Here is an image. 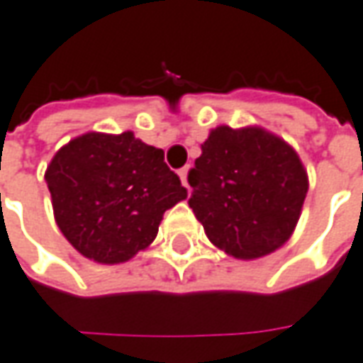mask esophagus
<instances>
[{"mask_svg": "<svg viewBox=\"0 0 363 363\" xmlns=\"http://www.w3.org/2000/svg\"><path fill=\"white\" fill-rule=\"evenodd\" d=\"M188 172H189V165H186V167H182L179 169V179H182V184L188 188Z\"/></svg>", "mask_w": 363, "mask_h": 363, "instance_id": "esophagus-1", "label": "esophagus"}]
</instances>
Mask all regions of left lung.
<instances>
[{
	"label": "left lung",
	"instance_id": "1",
	"mask_svg": "<svg viewBox=\"0 0 363 363\" xmlns=\"http://www.w3.org/2000/svg\"><path fill=\"white\" fill-rule=\"evenodd\" d=\"M189 208L210 242L240 260L291 238L309 179L293 147L260 127H216L189 169Z\"/></svg>",
	"mask_w": 363,
	"mask_h": 363
}]
</instances>
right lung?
<instances>
[{"instance_id": "obj_1", "label": "right lung", "mask_w": 363, "mask_h": 363, "mask_svg": "<svg viewBox=\"0 0 363 363\" xmlns=\"http://www.w3.org/2000/svg\"><path fill=\"white\" fill-rule=\"evenodd\" d=\"M44 177L66 240L103 264L127 262L147 248L165 210L188 198L163 149L131 131L80 135L56 151Z\"/></svg>"}]
</instances>
